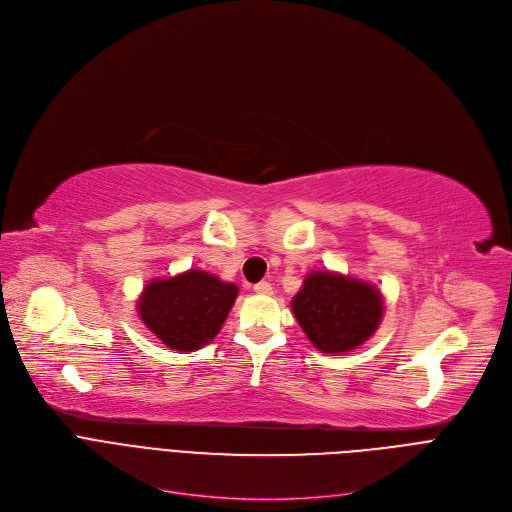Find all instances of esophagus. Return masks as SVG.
Returning a JSON list of instances; mask_svg holds the SVG:
<instances>
[{
    "instance_id": "1",
    "label": "esophagus",
    "mask_w": 512,
    "mask_h": 512,
    "mask_svg": "<svg viewBox=\"0 0 512 512\" xmlns=\"http://www.w3.org/2000/svg\"><path fill=\"white\" fill-rule=\"evenodd\" d=\"M254 291L260 295H273V285H270L268 281H260L254 285Z\"/></svg>"
}]
</instances>
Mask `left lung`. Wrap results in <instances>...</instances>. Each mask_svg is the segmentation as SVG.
I'll return each instance as SVG.
<instances>
[{
  "label": "left lung",
  "instance_id": "1",
  "mask_svg": "<svg viewBox=\"0 0 512 512\" xmlns=\"http://www.w3.org/2000/svg\"><path fill=\"white\" fill-rule=\"evenodd\" d=\"M306 337L322 353L364 345L382 322L384 297L376 285L333 270H312L291 299Z\"/></svg>",
  "mask_w": 512,
  "mask_h": 512
}]
</instances>
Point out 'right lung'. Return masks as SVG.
<instances>
[{"label": "right lung", "mask_w": 512, "mask_h": 512, "mask_svg": "<svg viewBox=\"0 0 512 512\" xmlns=\"http://www.w3.org/2000/svg\"><path fill=\"white\" fill-rule=\"evenodd\" d=\"M239 287L190 268L142 289L136 310L144 326L173 351H196L213 341L227 320Z\"/></svg>", "instance_id": "right-lung-1"}]
</instances>
